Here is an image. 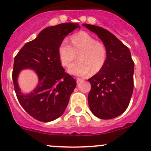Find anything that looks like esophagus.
Wrapping results in <instances>:
<instances>
[{
    "instance_id": "1",
    "label": "esophagus",
    "mask_w": 151,
    "mask_h": 151,
    "mask_svg": "<svg viewBox=\"0 0 151 151\" xmlns=\"http://www.w3.org/2000/svg\"><path fill=\"white\" fill-rule=\"evenodd\" d=\"M82 81H83V79H80V78H77V84H79L80 83H81Z\"/></svg>"
}]
</instances>
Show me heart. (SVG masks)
<instances>
[{
    "instance_id": "b5f03b06",
    "label": "heart",
    "mask_w": 151,
    "mask_h": 151,
    "mask_svg": "<svg viewBox=\"0 0 151 151\" xmlns=\"http://www.w3.org/2000/svg\"><path fill=\"white\" fill-rule=\"evenodd\" d=\"M71 41L72 45L64 40L58 48L59 58L64 66H69L79 54L80 60L68 68L70 74L85 77L92 71L98 72L104 66L107 50L104 43L96 41L93 36L84 31L73 35Z\"/></svg>"
}]
</instances>
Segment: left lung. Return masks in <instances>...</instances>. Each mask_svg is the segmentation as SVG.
Here are the masks:
<instances>
[{
	"label": "left lung",
	"mask_w": 151,
	"mask_h": 151,
	"mask_svg": "<svg viewBox=\"0 0 151 151\" xmlns=\"http://www.w3.org/2000/svg\"><path fill=\"white\" fill-rule=\"evenodd\" d=\"M95 33L107 50L104 66L88 79L91 89L88 101L91 112L97 118H116L129 106L134 89V63L129 49L106 29L83 24Z\"/></svg>",
	"instance_id": "obj_1"
}]
</instances>
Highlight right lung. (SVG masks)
<instances>
[{
  "label": "right lung",
  "instance_id": "add662e5",
  "mask_svg": "<svg viewBox=\"0 0 151 151\" xmlns=\"http://www.w3.org/2000/svg\"><path fill=\"white\" fill-rule=\"evenodd\" d=\"M77 28L79 24L71 22L45 28L15 56L12 80L17 97L24 109L38 121L50 122L61 116L75 88V80L61 66L58 48ZM25 68L34 70L39 77L37 88L28 94H24L17 83L19 71Z\"/></svg>",
  "mask_w": 151,
  "mask_h": 151
}]
</instances>
